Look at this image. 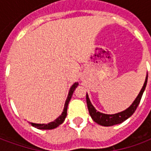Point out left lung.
<instances>
[{"mask_svg": "<svg viewBox=\"0 0 151 151\" xmlns=\"http://www.w3.org/2000/svg\"><path fill=\"white\" fill-rule=\"evenodd\" d=\"M147 79H148V73H146V80H145V82L143 84L142 88L141 89L139 94L137 96V98L134 99L133 104L130 105L129 108H126L124 111H122L116 114H104L97 111L95 107L92 105L91 102L89 99L88 95L86 94L87 108H88L89 113H90V116H91L92 120L102 126H112L115 124L122 123L124 120H126L128 118H129L134 113V111H136L137 108L139 104L142 96L143 95V92L146 89V84H147Z\"/></svg>", "mask_w": 151, "mask_h": 151, "instance_id": "1", "label": "left lung"}]
</instances>
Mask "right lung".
Segmentation results:
<instances>
[{
  "label": "right lung",
  "mask_w": 151,
  "mask_h": 151,
  "mask_svg": "<svg viewBox=\"0 0 151 151\" xmlns=\"http://www.w3.org/2000/svg\"><path fill=\"white\" fill-rule=\"evenodd\" d=\"M78 86V82H75L72 85V86L70 87L69 91V94H68V96H67V99H66L65 103V106H64V109H63L62 113L59 116L56 118V120L54 121H52L48 124H35V123H31V125L35 128H37L39 129H56V127H58L60 124L65 121V117L67 116V108H68V105H69V103L70 101V99L72 98V95L73 94V91Z\"/></svg>",
  "instance_id": "1"
}]
</instances>
